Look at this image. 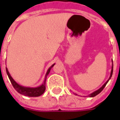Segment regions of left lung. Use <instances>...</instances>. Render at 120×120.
Masks as SVG:
<instances>
[{"label":"left lung","instance_id":"obj_1","mask_svg":"<svg viewBox=\"0 0 120 120\" xmlns=\"http://www.w3.org/2000/svg\"><path fill=\"white\" fill-rule=\"evenodd\" d=\"M112 73H113V63L112 64V69H111V75H110V77H109V78L108 80H107V81L105 83L103 84V86L101 87L99 89H98L97 90H96V91H94V92H93V93H92L91 94H90L89 95H88V96H89V97H94V96H95L98 95L99 93H100L101 92V90H103V89H104V87H105V86L107 85V83H108L109 80L111 79V78L112 77ZM76 95H77L76 94H75Z\"/></svg>","mask_w":120,"mask_h":120}]
</instances>
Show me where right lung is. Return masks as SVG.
<instances>
[{
  "label": "right lung",
  "mask_w": 120,
  "mask_h": 120,
  "mask_svg": "<svg viewBox=\"0 0 120 120\" xmlns=\"http://www.w3.org/2000/svg\"><path fill=\"white\" fill-rule=\"evenodd\" d=\"M55 64H52L51 67H50L48 70H47L45 76V80L44 81V83H42L41 86H38L37 87H24V86H22L19 85V83H17L15 81L13 80V78H12L11 76L10 75L9 71L8 70V68H6V70L7 75L9 77V80L13 86V87L15 89L17 90V92L20 94H21L22 95L26 96H30V97H37V96H39L42 95L43 93H44L45 90V80H46V78H47V76L49 75L51 69L54 66Z\"/></svg>",
  "instance_id": "add662e5"
}]
</instances>
